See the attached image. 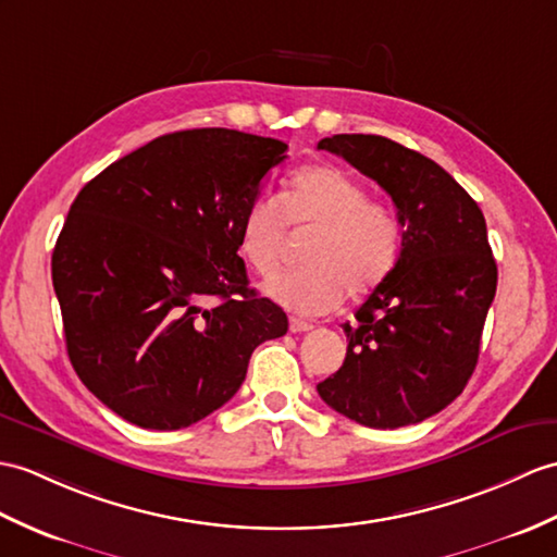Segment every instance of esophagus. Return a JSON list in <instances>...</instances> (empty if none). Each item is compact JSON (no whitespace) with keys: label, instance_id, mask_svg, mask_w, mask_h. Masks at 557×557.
<instances>
[{"label":"esophagus","instance_id":"obj_1","mask_svg":"<svg viewBox=\"0 0 557 557\" xmlns=\"http://www.w3.org/2000/svg\"><path fill=\"white\" fill-rule=\"evenodd\" d=\"M310 330H313V325H310V322H306L301 318H289V332L301 334V332H310Z\"/></svg>","mask_w":557,"mask_h":557}]
</instances>
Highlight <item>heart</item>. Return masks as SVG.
<instances>
[{"instance_id":"1","label":"heart","mask_w":557,"mask_h":557,"mask_svg":"<svg viewBox=\"0 0 557 557\" xmlns=\"http://www.w3.org/2000/svg\"><path fill=\"white\" fill-rule=\"evenodd\" d=\"M287 227L308 232L299 270L277 275L263 292L299 315H322L348 296H366L392 275L404 230L389 203L368 197V187L344 168L318 163L296 171L282 201L258 194L239 220V253L258 275L280 268Z\"/></svg>"}]
</instances>
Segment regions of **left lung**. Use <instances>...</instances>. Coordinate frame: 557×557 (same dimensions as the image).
<instances>
[{
  "instance_id": "8db88e82",
  "label": "left lung",
  "mask_w": 557,
  "mask_h": 557,
  "mask_svg": "<svg viewBox=\"0 0 557 557\" xmlns=\"http://www.w3.org/2000/svg\"><path fill=\"white\" fill-rule=\"evenodd\" d=\"M389 194L398 263L344 325V366L318 384L348 420L396 430L456 400L472 377L498 268L480 206L442 165L380 135L318 141Z\"/></svg>"
}]
</instances>
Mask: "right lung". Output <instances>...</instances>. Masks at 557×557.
<instances>
[{
  "mask_svg": "<svg viewBox=\"0 0 557 557\" xmlns=\"http://www.w3.org/2000/svg\"><path fill=\"white\" fill-rule=\"evenodd\" d=\"M287 145L227 127L151 139L77 194L51 253L69 358L115 416L183 430L237 394L284 310L249 287L239 220Z\"/></svg>",
  "mask_w": 557,
  "mask_h": 557,
  "instance_id": "right-lung-1",
  "label": "right lung"
}]
</instances>
